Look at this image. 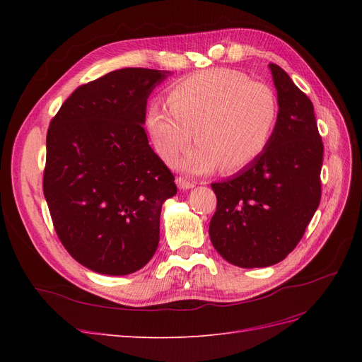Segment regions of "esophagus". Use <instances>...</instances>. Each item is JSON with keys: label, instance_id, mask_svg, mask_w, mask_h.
I'll return each mask as SVG.
<instances>
[{"label": "esophagus", "instance_id": "obj_1", "mask_svg": "<svg viewBox=\"0 0 362 362\" xmlns=\"http://www.w3.org/2000/svg\"><path fill=\"white\" fill-rule=\"evenodd\" d=\"M177 185L181 189V190H189V189H193L196 182L193 181H189L187 178H182V177H178L177 178Z\"/></svg>", "mask_w": 362, "mask_h": 362}]
</instances>
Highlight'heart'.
I'll return each mask as SVG.
<instances>
[{
	"label": "heart",
	"mask_w": 362,
	"mask_h": 362,
	"mask_svg": "<svg viewBox=\"0 0 362 362\" xmlns=\"http://www.w3.org/2000/svg\"><path fill=\"white\" fill-rule=\"evenodd\" d=\"M169 110L152 103L146 129L157 154L173 163L193 139L198 141L180 166L206 173L218 164L235 172L258 160L275 134L278 98L264 83L242 72L210 69L178 81L168 92Z\"/></svg>",
	"instance_id": "b5f03b06"
}]
</instances>
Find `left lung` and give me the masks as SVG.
I'll list each match as a JSON object with an SVG mask.
<instances>
[{"label": "left lung", "mask_w": 362, "mask_h": 362, "mask_svg": "<svg viewBox=\"0 0 362 362\" xmlns=\"http://www.w3.org/2000/svg\"><path fill=\"white\" fill-rule=\"evenodd\" d=\"M279 117L267 149L235 177L213 182L214 249L234 266L267 267L298 246L320 204L323 141L314 107L288 74L270 63Z\"/></svg>", "instance_id": "1"}]
</instances>
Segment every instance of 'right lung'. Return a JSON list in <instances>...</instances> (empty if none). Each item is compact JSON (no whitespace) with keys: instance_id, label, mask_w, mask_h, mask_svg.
<instances>
[{"instance_id":"add662e5","label":"right lung","mask_w":362,"mask_h":362,"mask_svg":"<svg viewBox=\"0 0 362 362\" xmlns=\"http://www.w3.org/2000/svg\"><path fill=\"white\" fill-rule=\"evenodd\" d=\"M169 72L125 68L75 89L47 134L43 194L71 257L104 275L148 264L173 173L149 146L146 101Z\"/></svg>"}]
</instances>
